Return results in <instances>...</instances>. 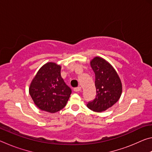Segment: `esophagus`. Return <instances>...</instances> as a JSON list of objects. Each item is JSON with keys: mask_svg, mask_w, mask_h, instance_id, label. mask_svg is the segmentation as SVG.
Listing matches in <instances>:
<instances>
[{"mask_svg": "<svg viewBox=\"0 0 152 152\" xmlns=\"http://www.w3.org/2000/svg\"><path fill=\"white\" fill-rule=\"evenodd\" d=\"M73 90H74V92H79V91H81V87L78 86V87H76V88H74Z\"/></svg>", "mask_w": 152, "mask_h": 152, "instance_id": "34e87169", "label": "esophagus"}]
</instances>
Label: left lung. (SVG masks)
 <instances>
[{
  "instance_id": "1",
  "label": "left lung",
  "mask_w": 152,
  "mask_h": 152,
  "mask_svg": "<svg viewBox=\"0 0 152 152\" xmlns=\"http://www.w3.org/2000/svg\"><path fill=\"white\" fill-rule=\"evenodd\" d=\"M95 74L96 96L88 102L87 107L95 112H101L111 107L119 99L122 84L116 71L104 59L94 58L91 62Z\"/></svg>"
}]
</instances>
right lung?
Wrapping results in <instances>:
<instances>
[{
  "label": "right lung",
  "instance_id": "right-lung-1",
  "mask_svg": "<svg viewBox=\"0 0 152 152\" xmlns=\"http://www.w3.org/2000/svg\"><path fill=\"white\" fill-rule=\"evenodd\" d=\"M60 70V66L47 63L37 72L31 84L29 94L41 110L53 113L66 105L72 91L61 77Z\"/></svg>",
  "mask_w": 152,
  "mask_h": 152
}]
</instances>
